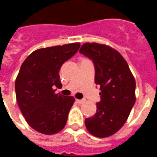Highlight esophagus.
Wrapping results in <instances>:
<instances>
[{
    "instance_id": "obj_1",
    "label": "esophagus",
    "mask_w": 157,
    "mask_h": 157,
    "mask_svg": "<svg viewBox=\"0 0 157 157\" xmlns=\"http://www.w3.org/2000/svg\"><path fill=\"white\" fill-rule=\"evenodd\" d=\"M76 102L77 103H79V104H81V103H84V100L83 99H76Z\"/></svg>"
}]
</instances>
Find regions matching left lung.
I'll list each match as a JSON object with an SVG mask.
<instances>
[{"mask_svg": "<svg viewBox=\"0 0 157 157\" xmlns=\"http://www.w3.org/2000/svg\"><path fill=\"white\" fill-rule=\"evenodd\" d=\"M79 52L93 61L95 83L101 91L96 113L85 119V126L95 137H109L122 127L135 103V79L126 60L111 46L86 43Z\"/></svg>", "mask_w": 157, "mask_h": 157, "instance_id": "obj_1", "label": "left lung"}]
</instances>
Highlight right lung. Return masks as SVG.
<instances>
[{
	"label": "right lung",
	"mask_w": 157,
	"mask_h": 157,
	"mask_svg": "<svg viewBox=\"0 0 157 157\" xmlns=\"http://www.w3.org/2000/svg\"><path fill=\"white\" fill-rule=\"evenodd\" d=\"M79 43L41 48L23 62L15 82L16 100L26 122L39 133L51 135L65 127L75 102L56 94L62 87L59 70L78 51Z\"/></svg>",
	"instance_id": "1"
}]
</instances>
